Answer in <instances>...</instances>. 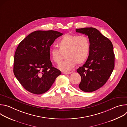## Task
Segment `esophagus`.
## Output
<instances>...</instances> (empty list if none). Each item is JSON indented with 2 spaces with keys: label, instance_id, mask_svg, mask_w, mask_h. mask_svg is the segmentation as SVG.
<instances>
[{
  "label": "esophagus",
  "instance_id": "obj_1",
  "mask_svg": "<svg viewBox=\"0 0 127 127\" xmlns=\"http://www.w3.org/2000/svg\"><path fill=\"white\" fill-rule=\"evenodd\" d=\"M62 73L63 74H65V75H67V74H70L71 73V72H62Z\"/></svg>",
  "mask_w": 127,
  "mask_h": 127
}]
</instances>
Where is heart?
Instances as JSON below:
<instances>
[{
    "instance_id": "heart-1",
    "label": "heart",
    "mask_w": 127,
    "mask_h": 127,
    "mask_svg": "<svg viewBox=\"0 0 127 127\" xmlns=\"http://www.w3.org/2000/svg\"><path fill=\"white\" fill-rule=\"evenodd\" d=\"M57 45L59 49L52 48L50 53L52 60L58 64L62 60V54L65 53L66 60L59 65L62 71L71 70L76 64L79 65L84 62L88 57L89 42L85 35L66 33L59 40Z\"/></svg>"
}]
</instances>
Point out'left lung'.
I'll use <instances>...</instances> for the list:
<instances>
[{
	"label": "left lung",
	"instance_id": "1",
	"mask_svg": "<svg viewBox=\"0 0 127 127\" xmlns=\"http://www.w3.org/2000/svg\"><path fill=\"white\" fill-rule=\"evenodd\" d=\"M87 35L90 43L87 61L77 69L81 77L79 88L90 93L102 87L110 78L115 67V54L111 41L94 28L76 29Z\"/></svg>",
	"mask_w": 127,
	"mask_h": 127
}]
</instances>
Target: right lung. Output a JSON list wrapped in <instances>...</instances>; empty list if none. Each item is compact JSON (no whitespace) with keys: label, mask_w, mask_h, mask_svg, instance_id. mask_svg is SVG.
Instances as JSON below:
<instances>
[{"label":"right lung","mask_w":127,"mask_h":127,"mask_svg":"<svg viewBox=\"0 0 127 127\" xmlns=\"http://www.w3.org/2000/svg\"><path fill=\"white\" fill-rule=\"evenodd\" d=\"M63 34L55 31H37L19 44L15 51L13 73L27 91L43 94L51 88L61 71L54 67L50 59V46Z\"/></svg>","instance_id":"right-lung-1"}]
</instances>
